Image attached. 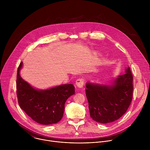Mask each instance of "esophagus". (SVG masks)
I'll return each instance as SVG.
<instances>
[{"label":"esophagus","instance_id":"esophagus-1","mask_svg":"<svg viewBox=\"0 0 150 150\" xmlns=\"http://www.w3.org/2000/svg\"><path fill=\"white\" fill-rule=\"evenodd\" d=\"M76 85L78 88H82L83 85V79L82 78L78 79L76 81Z\"/></svg>","mask_w":150,"mask_h":150}]
</instances>
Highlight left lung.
Returning <instances> with one entry per match:
<instances>
[{
	"label": "left lung",
	"instance_id": "left-lung-1",
	"mask_svg": "<svg viewBox=\"0 0 150 150\" xmlns=\"http://www.w3.org/2000/svg\"><path fill=\"white\" fill-rule=\"evenodd\" d=\"M85 94L91 117L101 123L113 122L127 111L132 99L133 76L129 67L112 85L86 84Z\"/></svg>",
	"mask_w": 150,
	"mask_h": 150
}]
</instances>
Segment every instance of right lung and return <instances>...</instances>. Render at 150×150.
<instances>
[{
	"instance_id": "right-lung-1",
	"label": "right lung",
	"mask_w": 150,
	"mask_h": 150,
	"mask_svg": "<svg viewBox=\"0 0 150 150\" xmlns=\"http://www.w3.org/2000/svg\"><path fill=\"white\" fill-rule=\"evenodd\" d=\"M22 67L21 62L16 76V95L20 108L40 124L57 123L63 117L66 101L75 94L74 85L64 84L45 90L35 89L21 77Z\"/></svg>"
}]
</instances>
